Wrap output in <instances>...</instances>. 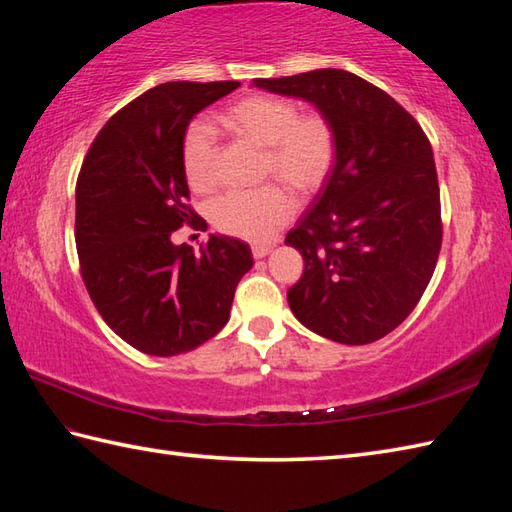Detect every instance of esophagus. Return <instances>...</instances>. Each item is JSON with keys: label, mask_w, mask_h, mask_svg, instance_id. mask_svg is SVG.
Instances as JSON below:
<instances>
[{"label": "esophagus", "mask_w": 512, "mask_h": 512, "mask_svg": "<svg viewBox=\"0 0 512 512\" xmlns=\"http://www.w3.org/2000/svg\"><path fill=\"white\" fill-rule=\"evenodd\" d=\"M270 250H273V246H270V244H253V257L262 259L270 253Z\"/></svg>", "instance_id": "34e87169"}]
</instances>
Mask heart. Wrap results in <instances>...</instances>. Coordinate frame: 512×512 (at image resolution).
<instances>
[{
	"mask_svg": "<svg viewBox=\"0 0 512 512\" xmlns=\"http://www.w3.org/2000/svg\"><path fill=\"white\" fill-rule=\"evenodd\" d=\"M220 123L246 143L264 149V173L277 176L301 195L317 191L328 176L336 138L328 118L299 116V107L279 96L250 94L220 112ZM184 176L195 191L211 189L217 178V143L213 129L193 121L180 140ZM295 213L292 195L279 184L253 191H228L209 206L211 222L222 233L264 242Z\"/></svg>",
	"mask_w": 512,
	"mask_h": 512,
	"instance_id": "b5f03b06",
	"label": "heart"
}]
</instances>
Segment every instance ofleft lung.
Masks as SVG:
<instances>
[{
	"mask_svg": "<svg viewBox=\"0 0 512 512\" xmlns=\"http://www.w3.org/2000/svg\"><path fill=\"white\" fill-rule=\"evenodd\" d=\"M253 85L314 105L336 138L330 173L286 237L306 264L288 290L292 314L336 343L383 339L418 306L440 255L427 136L405 107L352 72L323 68Z\"/></svg>",
	"mask_w": 512,
	"mask_h": 512,
	"instance_id": "8db88e82",
	"label": "left lung"
}]
</instances>
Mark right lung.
<instances>
[{"mask_svg":"<svg viewBox=\"0 0 512 512\" xmlns=\"http://www.w3.org/2000/svg\"><path fill=\"white\" fill-rule=\"evenodd\" d=\"M237 81H173L123 107L96 136L76 182V250L103 321L136 350L178 356L231 317L235 288L253 253L242 239L209 235L200 255L173 244L189 206L180 160L184 129Z\"/></svg>","mask_w":512,"mask_h":512,"instance_id":"add662e5","label":"right lung"}]
</instances>
